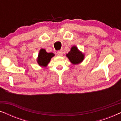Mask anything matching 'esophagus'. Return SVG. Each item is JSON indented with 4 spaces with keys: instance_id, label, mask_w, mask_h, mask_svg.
Masks as SVG:
<instances>
[{
    "instance_id": "esophagus-1",
    "label": "esophagus",
    "mask_w": 121,
    "mask_h": 121,
    "mask_svg": "<svg viewBox=\"0 0 121 121\" xmlns=\"http://www.w3.org/2000/svg\"><path fill=\"white\" fill-rule=\"evenodd\" d=\"M57 54L58 56H62L63 55V52H62V51H60V50L57 51Z\"/></svg>"
}]
</instances>
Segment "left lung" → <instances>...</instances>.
I'll return each mask as SVG.
<instances>
[{"instance_id":"obj_1","label":"left lung","mask_w":121,"mask_h":121,"mask_svg":"<svg viewBox=\"0 0 121 121\" xmlns=\"http://www.w3.org/2000/svg\"><path fill=\"white\" fill-rule=\"evenodd\" d=\"M73 64L80 63L84 59V54L78 49L76 46H73L68 53L66 54Z\"/></svg>"}]
</instances>
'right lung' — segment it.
<instances>
[{
    "label": "right lung",
    "mask_w": 121,
    "mask_h": 121,
    "mask_svg": "<svg viewBox=\"0 0 121 121\" xmlns=\"http://www.w3.org/2000/svg\"><path fill=\"white\" fill-rule=\"evenodd\" d=\"M54 56L53 53H47L44 49H41L38 56L37 62L41 67H47L51 58Z\"/></svg>",
    "instance_id": "right-lung-1"
}]
</instances>
